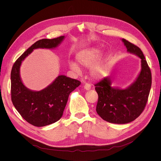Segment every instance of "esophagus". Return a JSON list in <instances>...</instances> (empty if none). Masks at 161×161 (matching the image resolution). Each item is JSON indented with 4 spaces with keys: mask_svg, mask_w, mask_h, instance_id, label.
<instances>
[{
    "mask_svg": "<svg viewBox=\"0 0 161 161\" xmlns=\"http://www.w3.org/2000/svg\"><path fill=\"white\" fill-rule=\"evenodd\" d=\"M84 88L86 90H89L91 88V85L90 84H88V83H85V85H84Z\"/></svg>",
    "mask_w": 161,
    "mask_h": 161,
    "instance_id": "1",
    "label": "esophagus"
}]
</instances>
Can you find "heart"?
Instances as JSON below:
<instances>
[{
	"instance_id": "heart-1",
	"label": "heart",
	"mask_w": 161,
	"mask_h": 161,
	"mask_svg": "<svg viewBox=\"0 0 161 161\" xmlns=\"http://www.w3.org/2000/svg\"><path fill=\"white\" fill-rule=\"evenodd\" d=\"M102 51L98 48H90L79 52L76 55L75 61L69 62L68 65L71 70L78 73L80 66L90 67V74L95 79L103 78L107 70L108 55L101 56Z\"/></svg>"
}]
</instances>
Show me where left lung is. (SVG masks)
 <instances>
[{
	"mask_svg": "<svg viewBox=\"0 0 161 161\" xmlns=\"http://www.w3.org/2000/svg\"><path fill=\"white\" fill-rule=\"evenodd\" d=\"M127 52L141 59V71L132 83L125 88L112 86L110 76L96 84L99 99L96 111L104 120L125 124L138 117L145 109L152 85L150 68L142 50L134 44L122 39Z\"/></svg>",
	"mask_w": 161,
	"mask_h": 161,
	"instance_id": "left-lung-1",
	"label": "left lung"
}]
</instances>
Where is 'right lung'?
Here are the masks:
<instances>
[{
	"label": "right lung",
	"mask_w": 161,
	"mask_h": 161,
	"mask_svg": "<svg viewBox=\"0 0 161 161\" xmlns=\"http://www.w3.org/2000/svg\"><path fill=\"white\" fill-rule=\"evenodd\" d=\"M65 36L37 41L23 53L14 64L11 73V100L20 115L29 124L44 127L57 122L62 117L69 96L79 86L78 80L59 75L44 89L32 90L25 86L20 76L22 62L34 50L55 49L61 44Z\"/></svg>",
	"instance_id": "add662e5"
}]
</instances>
